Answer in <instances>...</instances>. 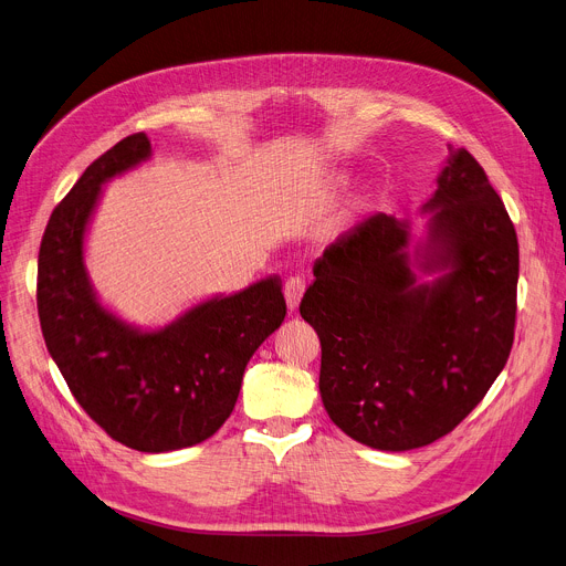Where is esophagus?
I'll use <instances>...</instances> for the list:
<instances>
[{
	"mask_svg": "<svg viewBox=\"0 0 566 566\" xmlns=\"http://www.w3.org/2000/svg\"><path fill=\"white\" fill-rule=\"evenodd\" d=\"M302 295H304V280L302 277H289L286 282H284V297H286V306L291 312H295L297 310V304H300V300H302Z\"/></svg>",
	"mask_w": 566,
	"mask_h": 566,
	"instance_id": "obj_1",
	"label": "esophagus"
}]
</instances>
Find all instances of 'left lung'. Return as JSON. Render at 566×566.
I'll return each instance as SVG.
<instances>
[{
    "label": "left lung",
    "mask_w": 566,
    "mask_h": 566,
    "mask_svg": "<svg viewBox=\"0 0 566 566\" xmlns=\"http://www.w3.org/2000/svg\"><path fill=\"white\" fill-rule=\"evenodd\" d=\"M424 210H438L416 284L406 226L373 214L314 264L300 302L323 347L321 397L332 422L373 449L406 451L451 433L503 370L517 321L520 243L505 205L468 148Z\"/></svg>",
    "instance_id": "8db88e82"
}]
</instances>
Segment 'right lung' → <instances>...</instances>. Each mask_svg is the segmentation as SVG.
<instances>
[{"label": "right lung", "instance_id": "right-lung-1", "mask_svg": "<svg viewBox=\"0 0 566 566\" xmlns=\"http://www.w3.org/2000/svg\"><path fill=\"white\" fill-rule=\"evenodd\" d=\"M148 156L144 133L124 137L56 205L40 243L35 297L46 349L85 413L113 440L163 453L223 427L250 356L282 325L286 302L277 277H269L150 334L96 302L83 269L87 219L101 185Z\"/></svg>", "mask_w": 566, "mask_h": 566}]
</instances>
